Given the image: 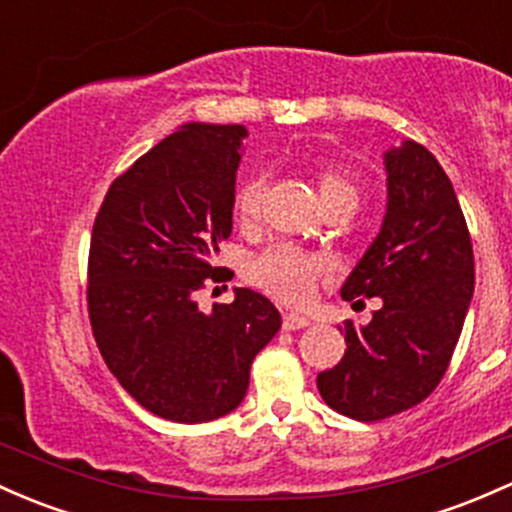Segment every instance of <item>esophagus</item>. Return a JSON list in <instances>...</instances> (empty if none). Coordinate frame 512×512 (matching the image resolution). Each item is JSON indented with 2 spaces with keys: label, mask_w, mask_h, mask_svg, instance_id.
Segmentation results:
<instances>
[{
  "label": "esophagus",
  "mask_w": 512,
  "mask_h": 512,
  "mask_svg": "<svg viewBox=\"0 0 512 512\" xmlns=\"http://www.w3.org/2000/svg\"><path fill=\"white\" fill-rule=\"evenodd\" d=\"M310 320H307L305 315H295V312H285L283 315V329L285 332H298V329L307 327Z\"/></svg>",
  "instance_id": "obj_1"
}]
</instances>
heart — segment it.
Here are the masks:
<instances>
[{
    "label": "heart",
    "instance_id": "1",
    "mask_svg": "<svg viewBox=\"0 0 512 512\" xmlns=\"http://www.w3.org/2000/svg\"><path fill=\"white\" fill-rule=\"evenodd\" d=\"M317 192L324 210L339 205V202H351L354 205L356 183L349 175L339 170L324 168L315 175ZM263 192H266V178L263 175H251L241 180L234 192V214L244 227H254L261 217ZM329 276V261L317 251H305L290 244H276L258 254L249 263V278L258 288L266 290L273 298L288 302V305H305L315 293L317 283Z\"/></svg>",
    "mask_w": 512,
    "mask_h": 512
}]
</instances>
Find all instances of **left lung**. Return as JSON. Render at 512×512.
I'll return each instance as SVG.
<instances>
[{
    "instance_id": "obj_1",
    "label": "left lung",
    "mask_w": 512,
    "mask_h": 512,
    "mask_svg": "<svg viewBox=\"0 0 512 512\" xmlns=\"http://www.w3.org/2000/svg\"><path fill=\"white\" fill-rule=\"evenodd\" d=\"M381 234L342 285V298H381L366 327L344 322L346 351L317 376L324 403L359 422L415 408L439 386L474 295V249L456 192L425 146L386 153Z\"/></svg>"
}]
</instances>
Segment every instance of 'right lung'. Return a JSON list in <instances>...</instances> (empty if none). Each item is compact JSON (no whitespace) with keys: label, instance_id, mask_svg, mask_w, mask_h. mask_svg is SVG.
Returning <instances> with one entry per match:
<instances>
[{"label":"right lung","instance_id":"add662e5","mask_svg":"<svg viewBox=\"0 0 512 512\" xmlns=\"http://www.w3.org/2000/svg\"><path fill=\"white\" fill-rule=\"evenodd\" d=\"M239 124H185L124 170L104 195L87 258V312L109 371L163 420L210 422L249 388L251 361L280 329L271 300L249 288L212 312L207 283L232 234Z\"/></svg>","mask_w":512,"mask_h":512}]
</instances>
